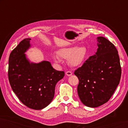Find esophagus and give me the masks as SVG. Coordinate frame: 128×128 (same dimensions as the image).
Returning <instances> with one entry per match:
<instances>
[{"mask_svg": "<svg viewBox=\"0 0 128 128\" xmlns=\"http://www.w3.org/2000/svg\"><path fill=\"white\" fill-rule=\"evenodd\" d=\"M66 74L68 76H70L72 74V73L71 72H70V71H68V72H66Z\"/></svg>", "mask_w": 128, "mask_h": 128, "instance_id": "34e87169", "label": "esophagus"}]
</instances>
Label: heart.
Wrapping results in <instances>:
<instances>
[{
	"label": "heart",
	"instance_id": "heart-1",
	"mask_svg": "<svg viewBox=\"0 0 128 128\" xmlns=\"http://www.w3.org/2000/svg\"><path fill=\"white\" fill-rule=\"evenodd\" d=\"M60 57L68 59V64L73 67L81 65L84 62L87 56V50L85 46H70L60 49L58 52ZM52 58L56 62H60L58 55L53 54Z\"/></svg>",
	"mask_w": 128,
	"mask_h": 128
}]
</instances>
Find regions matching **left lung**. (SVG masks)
<instances>
[{
    "label": "left lung",
    "instance_id": "obj_1",
    "mask_svg": "<svg viewBox=\"0 0 128 128\" xmlns=\"http://www.w3.org/2000/svg\"><path fill=\"white\" fill-rule=\"evenodd\" d=\"M97 51L74 72L79 80L78 93L86 106L96 108L110 99L121 76L118 50L111 42L98 36Z\"/></svg>",
    "mask_w": 128,
    "mask_h": 128
}]
</instances>
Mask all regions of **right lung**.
<instances>
[{"label":"right lung","mask_w":128,"mask_h":128,"mask_svg":"<svg viewBox=\"0 0 128 128\" xmlns=\"http://www.w3.org/2000/svg\"><path fill=\"white\" fill-rule=\"evenodd\" d=\"M26 38L12 50L8 59V77L13 92L22 104L33 110L44 108L51 102L55 86L64 76L50 62H31L25 54L31 47Z\"/></svg>","instance_id":"add662e5"}]
</instances>
